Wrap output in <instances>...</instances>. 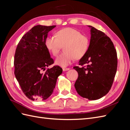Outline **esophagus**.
<instances>
[{"label":"esophagus","instance_id":"1","mask_svg":"<svg viewBox=\"0 0 130 130\" xmlns=\"http://www.w3.org/2000/svg\"><path fill=\"white\" fill-rule=\"evenodd\" d=\"M69 69H70V68H63V71H64V72L67 71V70H69Z\"/></svg>","mask_w":130,"mask_h":130}]
</instances>
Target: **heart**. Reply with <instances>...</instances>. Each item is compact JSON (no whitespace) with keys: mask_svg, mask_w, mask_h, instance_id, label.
Returning a JSON list of instances; mask_svg holds the SVG:
<instances>
[{"mask_svg":"<svg viewBox=\"0 0 130 130\" xmlns=\"http://www.w3.org/2000/svg\"><path fill=\"white\" fill-rule=\"evenodd\" d=\"M64 45V53L55 60V63L62 67L68 66L74 60L80 58L87 52L89 46L87 37L70 27L58 31L56 36H50L45 40V46L54 56L58 54Z\"/></svg>","mask_w":130,"mask_h":130,"instance_id":"heart-1","label":"heart"}]
</instances>
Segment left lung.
Listing matches in <instances>:
<instances>
[{
  "instance_id": "1",
  "label": "left lung",
  "mask_w": 130,
  "mask_h": 130,
  "mask_svg": "<svg viewBox=\"0 0 130 130\" xmlns=\"http://www.w3.org/2000/svg\"><path fill=\"white\" fill-rule=\"evenodd\" d=\"M88 27L91 35L89 45L79 61L81 67H73L78 75L74 86L81 96L94 100L111 89L117 72V55L107 35L92 26Z\"/></svg>"
}]
</instances>
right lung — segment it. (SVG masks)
<instances>
[{
    "label": "right lung",
    "instance_id": "right-lung-1",
    "mask_svg": "<svg viewBox=\"0 0 130 130\" xmlns=\"http://www.w3.org/2000/svg\"><path fill=\"white\" fill-rule=\"evenodd\" d=\"M56 25L34 26L21 39L14 57V75L23 92L30 100H44L52 95L57 77L62 73L54 63L45 46L48 34Z\"/></svg>",
    "mask_w": 130,
    "mask_h": 130
}]
</instances>
